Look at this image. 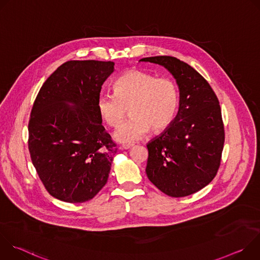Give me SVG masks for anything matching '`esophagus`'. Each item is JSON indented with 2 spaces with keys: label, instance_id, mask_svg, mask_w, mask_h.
<instances>
[{
  "label": "esophagus",
  "instance_id": "esophagus-1",
  "mask_svg": "<svg viewBox=\"0 0 260 260\" xmlns=\"http://www.w3.org/2000/svg\"><path fill=\"white\" fill-rule=\"evenodd\" d=\"M134 145L133 144H123L120 146V149H124V150H127L129 149V148H132Z\"/></svg>",
  "mask_w": 260,
  "mask_h": 260
}]
</instances>
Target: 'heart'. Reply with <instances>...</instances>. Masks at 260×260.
Wrapping results in <instances>:
<instances>
[{
	"label": "heart",
	"mask_w": 260,
	"mask_h": 260,
	"mask_svg": "<svg viewBox=\"0 0 260 260\" xmlns=\"http://www.w3.org/2000/svg\"><path fill=\"white\" fill-rule=\"evenodd\" d=\"M114 91L99 94L96 110L107 125L117 127L128 109L131 117L114 133L117 141L132 143L150 128L158 133L172 124L179 104V89L174 80L131 70L115 81Z\"/></svg>",
	"instance_id": "b5f03b06"
}]
</instances>
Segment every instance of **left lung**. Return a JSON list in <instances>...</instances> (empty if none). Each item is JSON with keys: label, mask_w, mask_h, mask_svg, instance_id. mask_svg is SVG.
Segmentation results:
<instances>
[{"label": "left lung", "mask_w": 260, "mask_h": 260, "mask_svg": "<svg viewBox=\"0 0 260 260\" xmlns=\"http://www.w3.org/2000/svg\"><path fill=\"white\" fill-rule=\"evenodd\" d=\"M166 68L179 87V110L172 124L147 144L146 174L173 198L190 196L214 179L224 145L219 101L207 80L173 56L140 59Z\"/></svg>", "instance_id": "8db88e82"}]
</instances>
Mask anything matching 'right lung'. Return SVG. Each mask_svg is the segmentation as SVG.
<instances>
[{
	"label": "right lung",
	"instance_id": "1",
	"mask_svg": "<svg viewBox=\"0 0 260 260\" xmlns=\"http://www.w3.org/2000/svg\"><path fill=\"white\" fill-rule=\"evenodd\" d=\"M113 61L70 60L37 95L28 122L31 162L46 190L67 203H84L108 181L116 144L102 125L96 99Z\"/></svg>",
	"mask_w": 260,
	"mask_h": 260
}]
</instances>
